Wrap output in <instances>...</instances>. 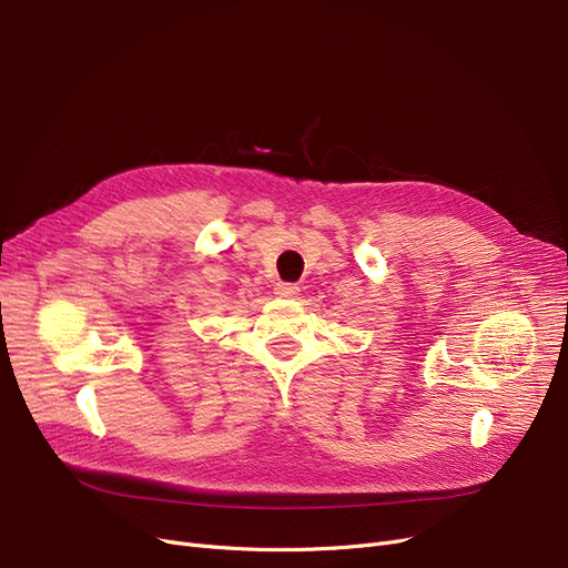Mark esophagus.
<instances>
[{"instance_id": "34e87169", "label": "esophagus", "mask_w": 568, "mask_h": 568, "mask_svg": "<svg viewBox=\"0 0 568 568\" xmlns=\"http://www.w3.org/2000/svg\"><path fill=\"white\" fill-rule=\"evenodd\" d=\"M274 290H276L278 297H283V300H294L300 294V287L292 285V283H278Z\"/></svg>"}]
</instances>
